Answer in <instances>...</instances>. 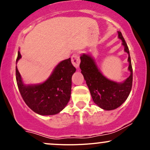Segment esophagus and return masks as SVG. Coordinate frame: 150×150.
<instances>
[{
    "label": "esophagus",
    "instance_id": "34e87169",
    "mask_svg": "<svg viewBox=\"0 0 150 150\" xmlns=\"http://www.w3.org/2000/svg\"><path fill=\"white\" fill-rule=\"evenodd\" d=\"M71 61L73 65L75 67V68H79V65H80V56H79L78 53H74L71 57Z\"/></svg>",
    "mask_w": 150,
    "mask_h": 150
}]
</instances>
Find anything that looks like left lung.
<instances>
[{
    "label": "left lung",
    "mask_w": 150,
    "mask_h": 150,
    "mask_svg": "<svg viewBox=\"0 0 150 150\" xmlns=\"http://www.w3.org/2000/svg\"><path fill=\"white\" fill-rule=\"evenodd\" d=\"M124 51L128 54V70L130 76L123 82H117L106 78L98 68L95 61L89 53L80 56V68L94 102L106 111L116 109L126 100L130 94L132 84V68L130 52L121 32H118Z\"/></svg>",
    "instance_id": "left-lung-1"
}]
</instances>
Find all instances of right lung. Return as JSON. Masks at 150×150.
I'll return each mask as SVG.
<instances>
[{
	"mask_svg": "<svg viewBox=\"0 0 150 150\" xmlns=\"http://www.w3.org/2000/svg\"><path fill=\"white\" fill-rule=\"evenodd\" d=\"M20 58L18 51L17 62ZM75 71L69 58L60 62L43 83L25 85L16 68L17 84L22 99L32 111L42 116L55 115L61 112L70 100L72 76Z\"/></svg>",
	"mask_w": 150,
	"mask_h": 150,
	"instance_id": "add662e5",
	"label": "right lung"
}]
</instances>
